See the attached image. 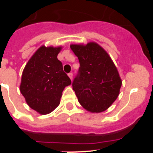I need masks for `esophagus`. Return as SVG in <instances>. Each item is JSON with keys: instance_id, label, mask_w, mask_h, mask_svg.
<instances>
[{"instance_id": "esophagus-1", "label": "esophagus", "mask_w": 153, "mask_h": 153, "mask_svg": "<svg viewBox=\"0 0 153 153\" xmlns=\"http://www.w3.org/2000/svg\"><path fill=\"white\" fill-rule=\"evenodd\" d=\"M68 76L70 77V79H73V74L72 73H70V74H68Z\"/></svg>"}]
</instances>
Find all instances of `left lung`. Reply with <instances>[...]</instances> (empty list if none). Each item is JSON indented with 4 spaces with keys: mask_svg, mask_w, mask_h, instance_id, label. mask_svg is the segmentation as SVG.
<instances>
[{
    "mask_svg": "<svg viewBox=\"0 0 153 153\" xmlns=\"http://www.w3.org/2000/svg\"><path fill=\"white\" fill-rule=\"evenodd\" d=\"M80 67L73 82L78 101L86 110L101 113L114 102L122 86L117 67L105 50L95 42L71 44Z\"/></svg>",
    "mask_w": 153,
    "mask_h": 153,
    "instance_id": "obj_1",
    "label": "left lung"
}]
</instances>
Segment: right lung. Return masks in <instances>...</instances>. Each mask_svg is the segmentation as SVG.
Listing matches in <instances>:
<instances>
[{
	"label": "right lung",
	"instance_id": "right-lung-1",
	"mask_svg": "<svg viewBox=\"0 0 153 153\" xmlns=\"http://www.w3.org/2000/svg\"><path fill=\"white\" fill-rule=\"evenodd\" d=\"M62 47L41 46L28 60L21 76L20 91L28 106L41 115L53 111L71 80L57 59Z\"/></svg>",
	"mask_w": 153,
	"mask_h": 153
}]
</instances>
